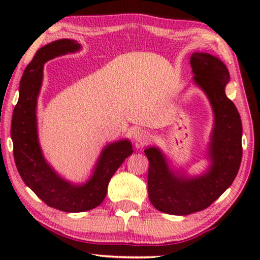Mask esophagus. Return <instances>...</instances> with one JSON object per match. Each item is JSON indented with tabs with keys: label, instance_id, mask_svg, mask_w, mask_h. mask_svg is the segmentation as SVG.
<instances>
[{
	"label": "esophagus",
	"instance_id": "esophagus-1",
	"mask_svg": "<svg viewBox=\"0 0 260 260\" xmlns=\"http://www.w3.org/2000/svg\"><path fill=\"white\" fill-rule=\"evenodd\" d=\"M134 137L138 145H144L149 141V138H150V134H149L147 130L138 129L136 130V133L134 134Z\"/></svg>",
	"mask_w": 260,
	"mask_h": 260
}]
</instances>
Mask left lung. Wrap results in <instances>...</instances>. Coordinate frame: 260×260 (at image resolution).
Masks as SVG:
<instances>
[{
	"mask_svg": "<svg viewBox=\"0 0 260 260\" xmlns=\"http://www.w3.org/2000/svg\"><path fill=\"white\" fill-rule=\"evenodd\" d=\"M190 66L195 83L208 95L215 116L209 147L211 169L195 179L179 177L170 172L158 149L144 150L149 159V199L156 209L173 215H188L209 207L232 184L243 157L240 115L225 93L229 70L208 53H193Z\"/></svg>",
	"mask_w": 260,
	"mask_h": 260,
	"instance_id": "left-lung-1",
	"label": "left lung"
}]
</instances>
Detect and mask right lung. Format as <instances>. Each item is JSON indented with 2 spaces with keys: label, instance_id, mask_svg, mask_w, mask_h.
<instances>
[{
  "label": "right lung",
  "instance_id": "add662e5",
  "mask_svg": "<svg viewBox=\"0 0 260 260\" xmlns=\"http://www.w3.org/2000/svg\"><path fill=\"white\" fill-rule=\"evenodd\" d=\"M80 48L70 39L53 41L35 53L20 81V97L12 119L14 159L23 182L49 207L62 212H85L104 200L109 181L127 156L129 141L112 143L103 150L93 176L84 186H73L56 175L41 154L37 133V99L42 83L44 63Z\"/></svg>",
  "mask_w": 260,
  "mask_h": 260
}]
</instances>
